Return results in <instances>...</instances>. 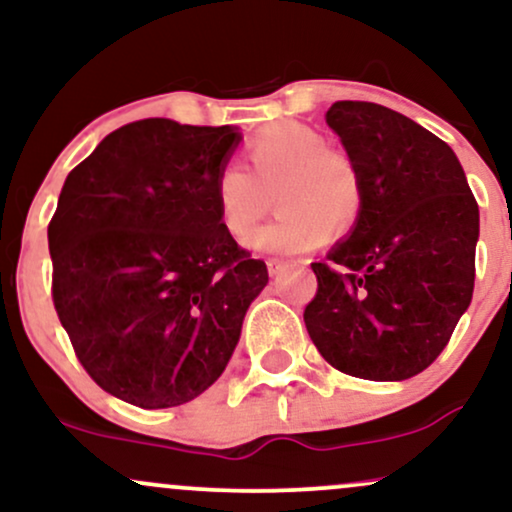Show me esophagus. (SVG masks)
I'll list each match as a JSON object with an SVG mask.
<instances>
[{
    "label": "esophagus",
    "mask_w": 512,
    "mask_h": 512,
    "mask_svg": "<svg viewBox=\"0 0 512 512\" xmlns=\"http://www.w3.org/2000/svg\"><path fill=\"white\" fill-rule=\"evenodd\" d=\"M286 269V262L284 260H276V257H269L267 260V272L272 276H279L281 272Z\"/></svg>",
    "instance_id": "obj_1"
}]
</instances>
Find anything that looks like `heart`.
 <instances>
[{"label":"heart","instance_id":"1","mask_svg":"<svg viewBox=\"0 0 512 512\" xmlns=\"http://www.w3.org/2000/svg\"><path fill=\"white\" fill-rule=\"evenodd\" d=\"M248 170L223 163L214 180V204L223 231L249 236L271 206L280 216L248 240L250 248L276 255H301L330 233L356 226L363 209V182L354 158L327 146L320 129L296 120L262 127L245 146Z\"/></svg>","mask_w":512,"mask_h":512}]
</instances>
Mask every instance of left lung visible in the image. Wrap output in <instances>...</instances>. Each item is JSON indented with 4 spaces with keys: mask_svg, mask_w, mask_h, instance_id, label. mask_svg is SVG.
<instances>
[{
    "mask_svg": "<svg viewBox=\"0 0 512 512\" xmlns=\"http://www.w3.org/2000/svg\"><path fill=\"white\" fill-rule=\"evenodd\" d=\"M327 125L361 173L363 209L313 262L305 327L342 373L407 380L436 361L472 303L477 199L455 151L402 113L337 101Z\"/></svg>",
    "mask_w": 512,
    "mask_h": 512,
    "instance_id": "obj_1",
    "label": "left lung"
}]
</instances>
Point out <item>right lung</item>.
Returning a JSON list of instances; mask_svg holds the SVG:
<instances>
[{
  "label": "right lung",
  "mask_w": 512,
  "mask_h": 512,
  "mask_svg": "<svg viewBox=\"0 0 512 512\" xmlns=\"http://www.w3.org/2000/svg\"><path fill=\"white\" fill-rule=\"evenodd\" d=\"M238 129L166 117L115 129L64 180L48 226L52 301L105 392L142 409L219 380L267 264L223 231L214 180Z\"/></svg>",
  "instance_id": "1"
}]
</instances>
